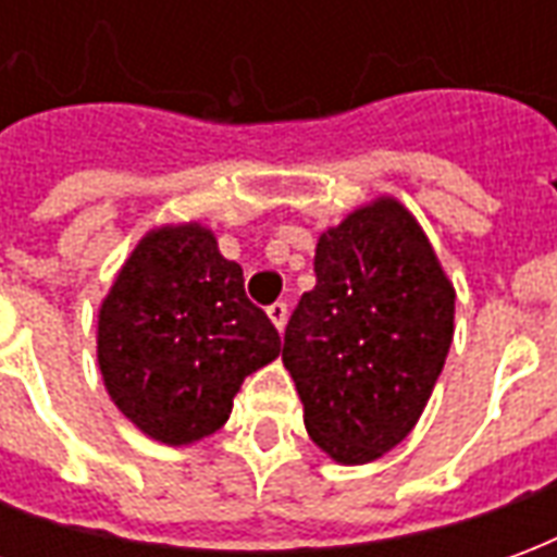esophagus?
I'll list each match as a JSON object with an SVG mask.
<instances>
[{
  "label": "esophagus",
  "mask_w": 557,
  "mask_h": 557,
  "mask_svg": "<svg viewBox=\"0 0 557 557\" xmlns=\"http://www.w3.org/2000/svg\"><path fill=\"white\" fill-rule=\"evenodd\" d=\"M268 315H271L274 327H277V331H283V327H286V319H289V307H286L283 301L271 304V307H268Z\"/></svg>",
  "instance_id": "esophagus-1"
}]
</instances>
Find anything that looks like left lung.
Masks as SVG:
<instances>
[{"instance_id":"1","label":"left lung","mask_w":557,"mask_h":557,"mask_svg":"<svg viewBox=\"0 0 557 557\" xmlns=\"http://www.w3.org/2000/svg\"><path fill=\"white\" fill-rule=\"evenodd\" d=\"M315 286L283 337L304 426L343 466L397 447L430 399L454 343V283L391 196L351 211L315 244Z\"/></svg>"}]
</instances>
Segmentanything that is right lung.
Here are the masks:
<instances>
[{"label":"right lung","mask_w":557,"mask_h":557,"mask_svg":"<svg viewBox=\"0 0 557 557\" xmlns=\"http://www.w3.org/2000/svg\"><path fill=\"white\" fill-rule=\"evenodd\" d=\"M280 334L244 295V271L199 223L151 230L127 256L98 313V363L119 411L154 442L218 432Z\"/></svg>","instance_id":"right-lung-1"}]
</instances>
